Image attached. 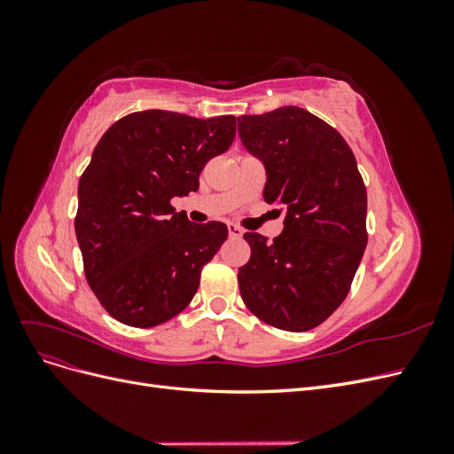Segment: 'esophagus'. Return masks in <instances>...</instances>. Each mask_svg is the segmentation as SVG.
<instances>
[{"instance_id": "1", "label": "esophagus", "mask_w": 454, "mask_h": 454, "mask_svg": "<svg viewBox=\"0 0 454 454\" xmlns=\"http://www.w3.org/2000/svg\"><path fill=\"white\" fill-rule=\"evenodd\" d=\"M227 231H229V237L232 239H239L244 235V231L237 223H227Z\"/></svg>"}]
</instances>
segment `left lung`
<instances>
[{"mask_svg":"<svg viewBox=\"0 0 454 454\" xmlns=\"http://www.w3.org/2000/svg\"><path fill=\"white\" fill-rule=\"evenodd\" d=\"M239 136L263 162L269 204L286 208L284 231L252 248L240 295L259 320L309 332L345 301L367 246V193L354 153L327 122L297 106L239 117Z\"/></svg>","mask_w":454,"mask_h":454,"instance_id":"left-lung-1","label":"left lung"}]
</instances>
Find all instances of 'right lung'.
Instances as JSON below:
<instances>
[{
  "label": "right lung",
  "mask_w": 454,
  "mask_h": 454,
  "mask_svg": "<svg viewBox=\"0 0 454 454\" xmlns=\"http://www.w3.org/2000/svg\"><path fill=\"white\" fill-rule=\"evenodd\" d=\"M235 132L232 115L147 109L114 122L94 147L79 180L75 237L90 290L121 324L159 325L197 294L227 225L191 223L170 200L199 189L204 164Z\"/></svg>",
  "instance_id": "add662e5"
}]
</instances>
